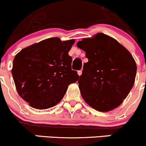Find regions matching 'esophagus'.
<instances>
[{"label": "esophagus", "mask_w": 146, "mask_h": 146, "mask_svg": "<svg viewBox=\"0 0 146 146\" xmlns=\"http://www.w3.org/2000/svg\"><path fill=\"white\" fill-rule=\"evenodd\" d=\"M78 74L79 76H81V75H82V70H78Z\"/></svg>", "instance_id": "obj_1"}]
</instances>
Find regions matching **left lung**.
I'll return each mask as SVG.
<instances>
[{
  "label": "left lung",
  "instance_id": "left-lung-1",
  "mask_svg": "<svg viewBox=\"0 0 146 146\" xmlns=\"http://www.w3.org/2000/svg\"><path fill=\"white\" fill-rule=\"evenodd\" d=\"M77 46L85 51L88 59L78 81L83 100L99 111L117 108L134 84L137 67L132 55L103 33L82 39Z\"/></svg>",
  "mask_w": 146,
  "mask_h": 146
}]
</instances>
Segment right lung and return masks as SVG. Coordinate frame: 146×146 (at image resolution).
I'll return each mask as SVG.
<instances>
[{
    "mask_svg": "<svg viewBox=\"0 0 146 146\" xmlns=\"http://www.w3.org/2000/svg\"><path fill=\"white\" fill-rule=\"evenodd\" d=\"M75 39H44L23 48L13 60L12 75L19 95L37 110L56 105L79 76L68 51Z\"/></svg>",
    "mask_w": 146,
    "mask_h": 146,
    "instance_id": "1",
    "label": "right lung"
}]
</instances>
